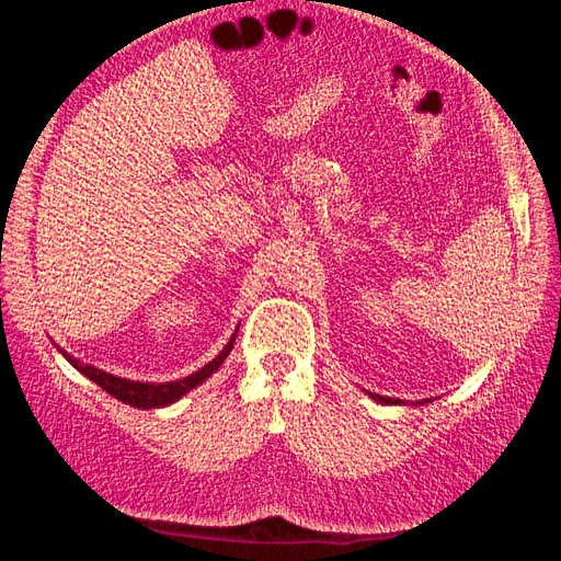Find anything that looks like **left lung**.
<instances>
[{
    "instance_id": "obj_1",
    "label": "left lung",
    "mask_w": 561,
    "mask_h": 561,
    "mask_svg": "<svg viewBox=\"0 0 561 561\" xmlns=\"http://www.w3.org/2000/svg\"><path fill=\"white\" fill-rule=\"evenodd\" d=\"M371 398H375L377 402H386V404H398V400H393V398H383V396H375V393H369Z\"/></svg>"
}]
</instances>
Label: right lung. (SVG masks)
<instances>
[{
  "label": "right lung",
  "mask_w": 561,
  "mask_h": 561,
  "mask_svg": "<svg viewBox=\"0 0 561 561\" xmlns=\"http://www.w3.org/2000/svg\"><path fill=\"white\" fill-rule=\"evenodd\" d=\"M231 348H233V336L229 339V344L217 353V358L213 363H208L206 367H201L198 371H194V375L184 377L180 381H171V383L128 381V379H122V377L107 375V371H100L91 365H83L77 358H72V355H67L65 351H62V355L81 371L83 377H89L91 381H95L100 388L107 390V393L114 396L116 400H122L130 407H138V410H154V407H165V404L180 400L184 393H190L192 388H196L198 383L206 381L213 375V371L225 363V358L231 353Z\"/></svg>",
  "instance_id": "1"
}]
</instances>
